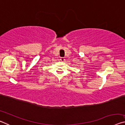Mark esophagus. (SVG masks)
<instances>
[{
    "label": "esophagus",
    "mask_w": 125,
    "mask_h": 125,
    "mask_svg": "<svg viewBox=\"0 0 125 125\" xmlns=\"http://www.w3.org/2000/svg\"><path fill=\"white\" fill-rule=\"evenodd\" d=\"M60 60H61V62H64V60H65V59L63 58V57H61V58H60Z\"/></svg>",
    "instance_id": "1"
}]
</instances>
